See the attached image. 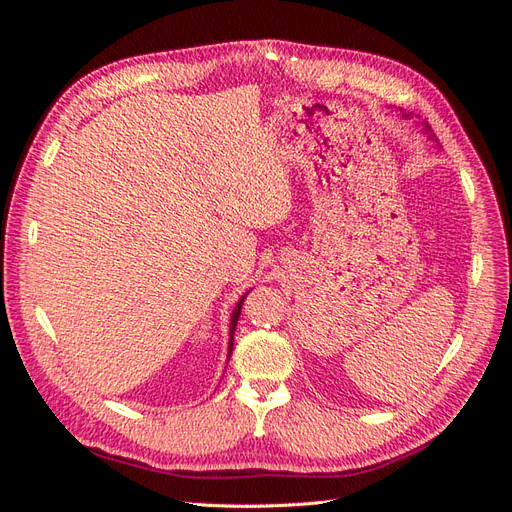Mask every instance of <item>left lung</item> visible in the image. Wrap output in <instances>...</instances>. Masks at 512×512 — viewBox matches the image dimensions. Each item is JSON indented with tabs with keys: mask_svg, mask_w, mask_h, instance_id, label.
<instances>
[{
	"mask_svg": "<svg viewBox=\"0 0 512 512\" xmlns=\"http://www.w3.org/2000/svg\"><path fill=\"white\" fill-rule=\"evenodd\" d=\"M404 117H406V115H404ZM427 130H429V126H423V132H425V134H427Z\"/></svg>",
	"mask_w": 512,
	"mask_h": 512,
	"instance_id": "obj_1",
	"label": "left lung"
}]
</instances>
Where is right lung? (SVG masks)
I'll return each instance as SVG.
<instances>
[{
    "label": "right lung",
    "mask_w": 512,
    "mask_h": 512,
    "mask_svg": "<svg viewBox=\"0 0 512 512\" xmlns=\"http://www.w3.org/2000/svg\"><path fill=\"white\" fill-rule=\"evenodd\" d=\"M250 292V290H247ZM247 292L243 294V297L239 299V303L235 305V309H232V316H230V333H228V356L226 359L230 361V354H232V342H235V329H237V322H239V316H241V307H243V301H245V297H247Z\"/></svg>",
    "instance_id": "obj_1"
}]
</instances>
